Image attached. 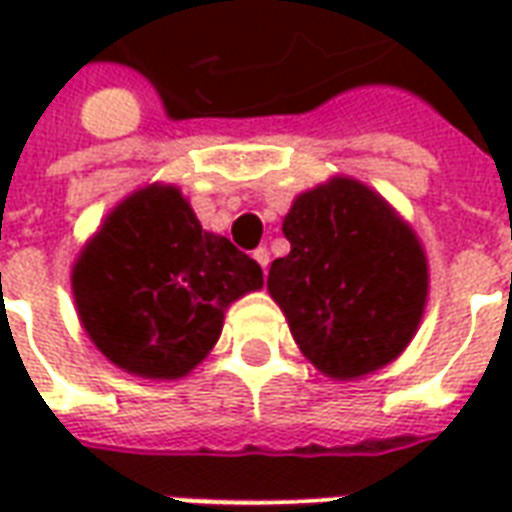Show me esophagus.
Wrapping results in <instances>:
<instances>
[{
  "mask_svg": "<svg viewBox=\"0 0 512 512\" xmlns=\"http://www.w3.org/2000/svg\"><path fill=\"white\" fill-rule=\"evenodd\" d=\"M252 257H255V260H257V266L263 268V271H266L268 263H271V255H268V249H266V246H260V249H255V252H252Z\"/></svg>",
  "mask_w": 512,
  "mask_h": 512,
  "instance_id": "esophagus-1",
  "label": "esophagus"
}]
</instances>
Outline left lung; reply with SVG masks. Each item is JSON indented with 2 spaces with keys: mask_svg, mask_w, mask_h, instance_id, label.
<instances>
[{
  "mask_svg": "<svg viewBox=\"0 0 512 512\" xmlns=\"http://www.w3.org/2000/svg\"><path fill=\"white\" fill-rule=\"evenodd\" d=\"M290 252L268 271L301 354L356 381L403 354L428 304V255L414 227L370 189L334 175L301 191L282 222Z\"/></svg>",
  "mask_w": 512,
  "mask_h": 512,
  "instance_id": "1",
  "label": "left lung"
}]
</instances>
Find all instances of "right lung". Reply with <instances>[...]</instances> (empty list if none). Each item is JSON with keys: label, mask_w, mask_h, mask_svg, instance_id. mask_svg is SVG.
I'll return each instance as SVG.
<instances>
[{"label": "right lung", "mask_w": 512, "mask_h": 512, "mask_svg": "<svg viewBox=\"0 0 512 512\" xmlns=\"http://www.w3.org/2000/svg\"><path fill=\"white\" fill-rule=\"evenodd\" d=\"M260 288L255 260L202 230L172 183L117 202L71 268L87 337L112 365L153 381L189 376L213 351L227 307Z\"/></svg>", "instance_id": "obj_1"}]
</instances>
